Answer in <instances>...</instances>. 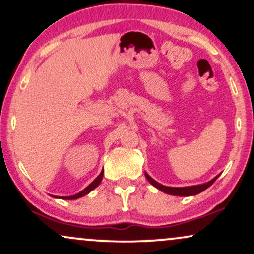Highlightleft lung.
<instances>
[{"instance_id": "left-lung-1", "label": "left lung", "mask_w": 254, "mask_h": 254, "mask_svg": "<svg viewBox=\"0 0 254 254\" xmlns=\"http://www.w3.org/2000/svg\"><path fill=\"white\" fill-rule=\"evenodd\" d=\"M145 177H146L147 180L150 181L151 185H153L154 187H157L158 189H160L161 191L167 192V194L175 195V196H191V195L198 194V192L203 191L208 187H210V186L216 181V179L218 178V175L216 178L212 179L211 181L207 182V184L198 185V186H191V187H181V188L180 187H166V186H162L160 184H158L157 181H154L153 179H152L150 175L146 174V173H145Z\"/></svg>"}]
</instances>
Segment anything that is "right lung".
Masks as SVG:
<instances>
[{"label":"right lung","instance_id":"right-lung-1","mask_svg":"<svg viewBox=\"0 0 254 254\" xmlns=\"http://www.w3.org/2000/svg\"><path fill=\"white\" fill-rule=\"evenodd\" d=\"M102 178H103V171L101 172V174L99 175V177H97L95 180H94L92 184H90L89 186H88L87 188H84L82 191H80L79 194H76V195H73V196H66V197H62V198H65V200H75V198H79V197H81V196H83V195H86V194H88V192L89 191H92L94 188H96L97 186L100 185V182H101V180H102Z\"/></svg>","mask_w":254,"mask_h":254}]
</instances>
